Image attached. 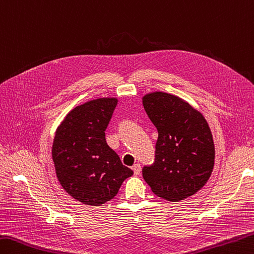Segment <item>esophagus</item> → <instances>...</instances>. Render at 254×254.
Instances as JSON below:
<instances>
[{
    "label": "esophagus",
    "mask_w": 254,
    "mask_h": 254,
    "mask_svg": "<svg viewBox=\"0 0 254 254\" xmlns=\"http://www.w3.org/2000/svg\"><path fill=\"white\" fill-rule=\"evenodd\" d=\"M132 170L134 172V175H138L141 173V165L140 164H134Z\"/></svg>",
    "instance_id": "34e87169"
}]
</instances>
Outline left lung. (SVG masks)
<instances>
[{
	"mask_svg": "<svg viewBox=\"0 0 254 254\" xmlns=\"http://www.w3.org/2000/svg\"><path fill=\"white\" fill-rule=\"evenodd\" d=\"M143 107L158 132L154 162L142 170L144 181L158 197L185 199L211 175L215 145L210 128L199 111L170 93H148Z\"/></svg>",
	"mask_w": 254,
	"mask_h": 254,
	"instance_id": "obj_1",
	"label": "left lung"
}]
</instances>
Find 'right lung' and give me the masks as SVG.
<instances>
[{
  "label": "right lung",
  "instance_id": "add662e5",
  "mask_svg": "<svg viewBox=\"0 0 254 254\" xmlns=\"http://www.w3.org/2000/svg\"><path fill=\"white\" fill-rule=\"evenodd\" d=\"M118 100L102 98L76 107L58 127L53 161L59 183L78 201L100 206L117 195L133 171L106 141Z\"/></svg>",
  "mask_w": 254,
  "mask_h": 254
}]
</instances>
